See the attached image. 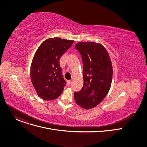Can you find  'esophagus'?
Wrapping results in <instances>:
<instances>
[{
	"mask_svg": "<svg viewBox=\"0 0 147 147\" xmlns=\"http://www.w3.org/2000/svg\"><path fill=\"white\" fill-rule=\"evenodd\" d=\"M71 80L67 81V86H70L71 84Z\"/></svg>",
	"mask_w": 147,
	"mask_h": 147,
	"instance_id": "obj_1",
	"label": "esophagus"
}]
</instances>
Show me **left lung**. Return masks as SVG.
Here are the masks:
<instances>
[{
  "label": "left lung",
  "mask_w": 147,
  "mask_h": 147,
  "mask_svg": "<svg viewBox=\"0 0 147 147\" xmlns=\"http://www.w3.org/2000/svg\"><path fill=\"white\" fill-rule=\"evenodd\" d=\"M83 63L84 86L75 92L76 102L90 109L99 105L111 88L113 67L109 55L102 44L94 42H79L75 45Z\"/></svg>",
  "instance_id": "1"
}]
</instances>
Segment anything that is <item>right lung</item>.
I'll list each match as a JSON object with an SVG mask.
<instances>
[{"mask_svg": "<svg viewBox=\"0 0 147 147\" xmlns=\"http://www.w3.org/2000/svg\"><path fill=\"white\" fill-rule=\"evenodd\" d=\"M74 40L51 38L42 43L36 50L31 65L30 76L39 97L45 100L58 98L66 86L59 60Z\"/></svg>", "mask_w": 147, "mask_h": 147, "instance_id": "add662e5", "label": "right lung"}]
</instances>
